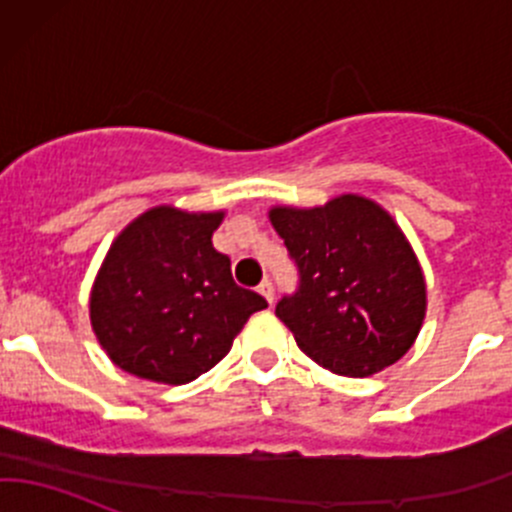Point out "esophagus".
<instances>
[{
  "label": "esophagus",
  "instance_id": "obj_1",
  "mask_svg": "<svg viewBox=\"0 0 512 512\" xmlns=\"http://www.w3.org/2000/svg\"><path fill=\"white\" fill-rule=\"evenodd\" d=\"M257 292L262 294V297L267 299V304L272 307V302H275V289H272V282L270 280H262L260 287H257Z\"/></svg>",
  "mask_w": 512,
  "mask_h": 512
}]
</instances>
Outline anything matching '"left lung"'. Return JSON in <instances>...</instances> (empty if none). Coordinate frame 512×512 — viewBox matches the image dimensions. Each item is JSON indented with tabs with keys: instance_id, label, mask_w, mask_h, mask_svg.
Wrapping results in <instances>:
<instances>
[{
	"instance_id": "1",
	"label": "left lung",
	"mask_w": 512,
	"mask_h": 512,
	"mask_svg": "<svg viewBox=\"0 0 512 512\" xmlns=\"http://www.w3.org/2000/svg\"><path fill=\"white\" fill-rule=\"evenodd\" d=\"M267 218L299 267V289L275 314L309 359L364 379L414 347L426 319V277L389 210L342 193L314 208L272 205Z\"/></svg>"
}]
</instances>
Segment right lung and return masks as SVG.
Returning a JSON list of instances; mask_svg holds the SVG:
<instances>
[{
    "label": "right lung",
    "instance_id": "add662e5",
    "mask_svg": "<svg viewBox=\"0 0 512 512\" xmlns=\"http://www.w3.org/2000/svg\"><path fill=\"white\" fill-rule=\"evenodd\" d=\"M225 210L156 205L108 247L89 294L98 344L118 369L188 384L232 349L250 314L267 307L235 285L230 257L213 247Z\"/></svg>",
    "mask_w": 512,
    "mask_h": 512
}]
</instances>
